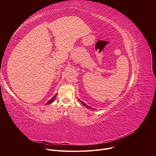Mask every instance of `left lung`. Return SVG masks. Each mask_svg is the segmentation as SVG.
<instances>
[{"mask_svg": "<svg viewBox=\"0 0 156 156\" xmlns=\"http://www.w3.org/2000/svg\"><path fill=\"white\" fill-rule=\"evenodd\" d=\"M79 100V101H80V102H81V103H83V105H84V106H85L86 107H87L88 108H91V109H94V108H92V107H89V106H88V105H87V104H85V103H84V102H83L82 101H81V100Z\"/></svg>", "mask_w": 156, "mask_h": 156, "instance_id": "1", "label": "left lung"}]
</instances>
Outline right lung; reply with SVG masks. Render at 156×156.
I'll return each instance as SVG.
<instances>
[{
    "label": "right lung",
    "instance_id": "1",
    "mask_svg": "<svg viewBox=\"0 0 156 156\" xmlns=\"http://www.w3.org/2000/svg\"><path fill=\"white\" fill-rule=\"evenodd\" d=\"M56 94H55V95L53 98H52L51 99V100H50L49 101H48V102L46 103V104H47V105H49V104H51V103H53V102L54 101V100H55V99L56 98Z\"/></svg>",
    "mask_w": 156,
    "mask_h": 156
}]
</instances>
